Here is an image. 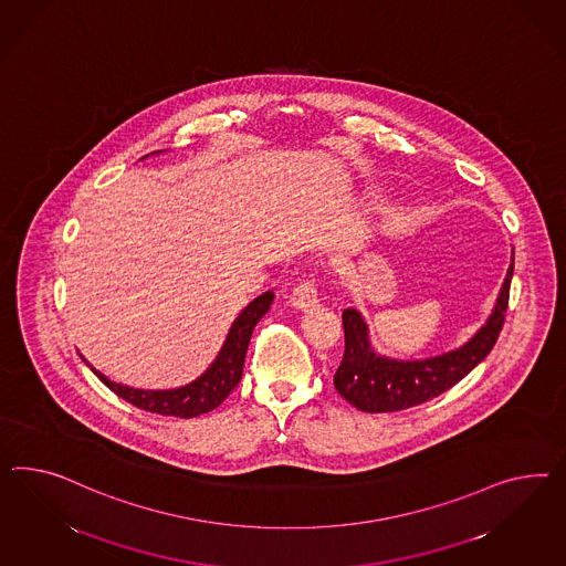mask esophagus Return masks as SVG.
<instances>
[{"label": "esophagus", "mask_w": 566, "mask_h": 566, "mask_svg": "<svg viewBox=\"0 0 566 566\" xmlns=\"http://www.w3.org/2000/svg\"><path fill=\"white\" fill-rule=\"evenodd\" d=\"M292 305L296 308H308V306H315L319 303V294H317V282L313 277H306L303 282H298L294 289H292L291 296Z\"/></svg>", "instance_id": "esophagus-1"}]
</instances>
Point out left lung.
Instances as JSON below:
<instances>
[{"instance_id": "1", "label": "left lung", "mask_w": 566, "mask_h": 566, "mask_svg": "<svg viewBox=\"0 0 566 566\" xmlns=\"http://www.w3.org/2000/svg\"><path fill=\"white\" fill-rule=\"evenodd\" d=\"M513 270L515 251L486 325H482V329L458 350L427 360H391L377 356L368 344L367 323L356 308H346L342 313L346 350L334 377L337 394L363 412H399L437 398L458 385L489 356L499 339L509 306Z\"/></svg>"}]
</instances>
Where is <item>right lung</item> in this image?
<instances>
[{
	"label": "right lung",
	"mask_w": 566,
	"mask_h": 566,
	"mask_svg": "<svg viewBox=\"0 0 566 566\" xmlns=\"http://www.w3.org/2000/svg\"><path fill=\"white\" fill-rule=\"evenodd\" d=\"M274 301V292H263L253 303L244 306L243 313L230 327L229 337L218 354L214 365L208 368L198 381L189 382L181 389L168 391H144L134 389L122 382L108 381L107 377L92 368V373L107 385L113 394L129 401L139 410L160 413V416H175V418H196L201 413L212 412L230 391L239 385L243 377L244 354L249 348V339L260 323L261 317Z\"/></svg>",
	"instance_id": "right-lung-1"
}]
</instances>
